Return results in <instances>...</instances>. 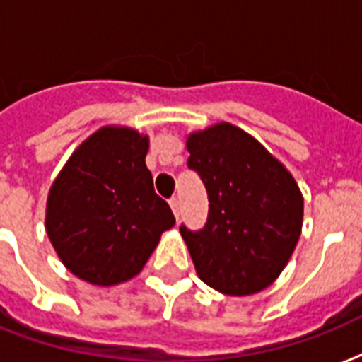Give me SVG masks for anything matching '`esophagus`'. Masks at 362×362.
Wrapping results in <instances>:
<instances>
[{"label":"esophagus","instance_id":"34e87169","mask_svg":"<svg viewBox=\"0 0 362 362\" xmlns=\"http://www.w3.org/2000/svg\"><path fill=\"white\" fill-rule=\"evenodd\" d=\"M169 204H170V209H173V212H175L176 218H178V216H180V199H178V197H170Z\"/></svg>","mask_w":362,"mask_h":362}]
</instances>
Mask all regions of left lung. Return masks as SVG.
I'll list each match as a JSON object with an SVG mask.
<instances>
[{
  "label": "left lung",
  "instance_id": "obj_1",
  "mask_svg": "<svg viewBox=\"0 0 362 362\" xmlns=\"http://www.w3.org/2000/svg\"><path fill=\"white\" fill-rule=\"evenodd\" d=\"M187 167L209 193L203 229L180 226L199 278L216 291L244 297L280 276L303 229V193L291 173L231 124L187 136Z\"/></svg>",
  "mask_w": 362,
  "mask_h": 362
}]
</instances>
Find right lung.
I'll use <instances>...</instances> for the list:
<instances>
[{"label":"right lung","instance_id":"add662e5","mask_svg":"<svg viewBox=\"0 0 362 362\" xmlns=\"http://www.w3.org/2000/svg\"><path fill=\"white\" fill-rule=\"evenodd\" d=\"M148 136L122 125L90 135L56 176L47 235L62 263L93 286L131 280L175 226L146 169Z\"/></svg>","mask_w":362,"mask_h":362}]
</instances>
